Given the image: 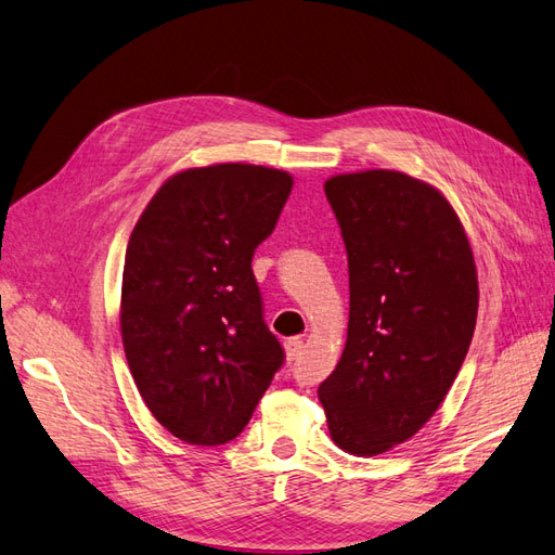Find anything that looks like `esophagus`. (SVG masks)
Listing matches in <instances>:
<instances>
[{"instance_id": "1", "label": "esophagus", "mask_w": 555, "mask_h": 555, "mask_svg": "<svg viewBox=\"0 0 555 555\" xmlns=\"http://www.w3.org/2000/svg\"><path fill=\"white\" fill-rule=\"evenodd\" d=\"M285 350H287V358L289 360L299 358L301 350H304V339H301V336H292V339H287L285 341Z\"/></svg>"}]
</instances>
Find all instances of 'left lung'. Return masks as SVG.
<instances>
[{"instance_id": "obj_1", "label": "left lung", "mask_w": 555, "mask_h": 555, "mask_svg": "<svg viewBox=\"0 0 555 555\" xmlns=\"http://www.w3.org/2000/svg\"><path fill=\"white\" fill-rule=\"evenodd\" d=\"M348 256V339L318 388L332 440L374 456L412 438L454 384L476 330L478 275L450 202L408 173L324 183Z\"/></svg>"}]
</instances>
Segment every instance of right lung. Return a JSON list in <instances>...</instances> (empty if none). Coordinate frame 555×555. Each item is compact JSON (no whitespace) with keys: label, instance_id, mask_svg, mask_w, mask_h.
I'll list each match as a JSON object with an SVG mask.
<instances>
[{"label":"right lung","instance_id":"right-lung-1","mask_svg":"<svg viewBox=\"0 0 555 555\" xmlns=\"http://www.w3.org/2000/svg\"><path fill=\"white\" fill-rule=\"evenodd\" d=\"M289 193L292 176L278 169H188L159 188L133 228L121 341L147 410L185 442L237 438L285 364L251 259Z\"/></svg>","mask_w":555,"mask_h":555}]
</instances>
